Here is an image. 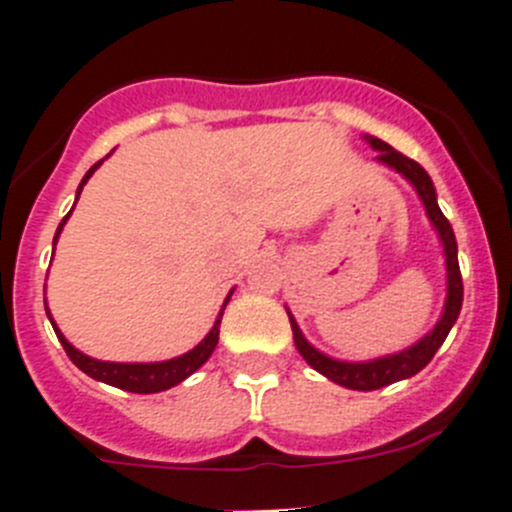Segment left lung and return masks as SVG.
Here are the masks:
<instances>
[{
  "label": "left lung",
  "mask_w": 512,
  "mask_h": 512,
  "mask_svg": "<svg viewBox=\"0 0 512 512\" xmlns=\"http://www.w3.org/2000/svg\"><path fill=\"white\" fill-rule=\"evenodd\" d=\"M362 140L377 152L375 160L380 165L390 167L398 175H403L405 180L413 185V190L418 192L420 202L425 207V215H428L430 225L438 232L440 245H443V257H445V305L443 312H440L438 322H435L433 330L425 332L418 342H413L410 347L398 352H390V355L372 357V360H337V357L325 355V352L317 350L312 342H307V337L302 335L300 325L292 317V312L287 310V317H290L292 337H295V347L300 350V355L305 357L307 365L312 370H317L320 375H325L327 380L337 382L342 388L350 390H377L385 388V385H393L398 380H408V377L418 375L433 355L438 352V347L443 345L445 337H448L450 327L455 325L460 315V307H463V277H460V265H458V242H455V232L450 227V222L445 220V215L440 212L438 195H435V185L430 180L428 172L418 165L410 157L400 155L398 150L388 145V142L377 140V137L365 135Z\"/></svg>",
  "instance_id": "left-lung-1"
}]
</instances>
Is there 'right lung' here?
Returning a JSON list of instances; mask_svg holds the SVG:
<instances>
[{"label": "right lung", "instance_id": "obj_1", "mask_svg": "<svg viewBox=\"0 0 512 512\" xmlns=\"http://www.w3.org/2000/svg\"><path fill=\"white\" fill-rule=\"evenodd\" d=\"M102 162L104 160H99L97 165L89 167L87 175L82 177V182H79V187H77V200H79V195H82V187L87 185V180L94 175V170H97ZM74 205H77V202H74ZM72 210H74V207H72ZM72 210H69L67 217L59 222L57 235H54L52 245H57L59 235H62V230H64V225H67ZM232 292H235V287L227 292V297H225V302H222V310H220V315H217L215 325H212V330L207 332L205 337H202L200 345H195L192 350H187L185 355L172 357V360H160V362H109V360H97V357L84 355V352H79L77 347H74L72 342H69L67 337L62 335V330H59L57 322H54L52 312H49L47 300H44V307H47V317H49V322H52L54 332H57L59 342H62L64 352H67L69 360H72L74 365H77L79 370L84 372V375L94 377V380H99V382H107V385H112V388L127 390V393L150 395V393H162V390L175 388V385H180L182 380H187L192 372L200 370V367L205 365L207 360H210V355L215 352V347H217V340H220L222 312H225L227 302H230V297H232Z\"/></svg>", "mask_w": 512, "mask_h": 512}]
</instances>
